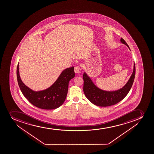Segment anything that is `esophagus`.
<instances>
[{
    "label": "esophagus",
    "instance_id": "esophagus-1",
    "mask_svg": "<svg viewBox=\"0 0 154 154\" xmlns=\"http://www.w3.org/2000/svg\"><path fill=\"white\" fill-rule=\"evenodd\" d=\"M74 71L75 73H76V74L80 73V67L79 66H77L75 67Z\"/></svg>",
    "mask_w": 154,
    "mask_h": 154
}]
</instances>
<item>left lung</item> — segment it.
<instances>
[{
    "instance_id": "1",
    "label": "left lung",
    "mask_w": 154,
    "mask_h": 154,
    "mask_svg": "<svg viewBox=\"0 0 154 154\" xmlns=\"http://www.w3.org/2000/svg\"><path fill=\"white\" fill-rule=\"evenodd\" d=\"M120 42L130 49L129 46L123 38H121ZM136 67L134 63L133 73L125 86L118 90L106 91L95 85L90 77L85 72L83 75L84 80L83 91L87 99L96 106L106 107L114 105L122 100L130 91L134 81Z\"/></svg>"
}]
</instances>
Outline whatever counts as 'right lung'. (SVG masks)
Segmentation results:
<instances>
[{"label":"right lung","instance_id":"1","mask_svg":"<svg viewBox=\"0 0 154 154\" xmlns=\"http://www.w3.org/2000/svg\"><path fill=\"white\" fill-rule=\"evenodd\" d=\"M74 69L71 67L63 70L55 82L48 88L34 91L21 80L18 64L17 75L18 86L23 95L32 105L44 109H54L62 105L65 100L69 82L75 77Z\"/></svg>","mask_w":154,"mask_h":154}]
</instances>
